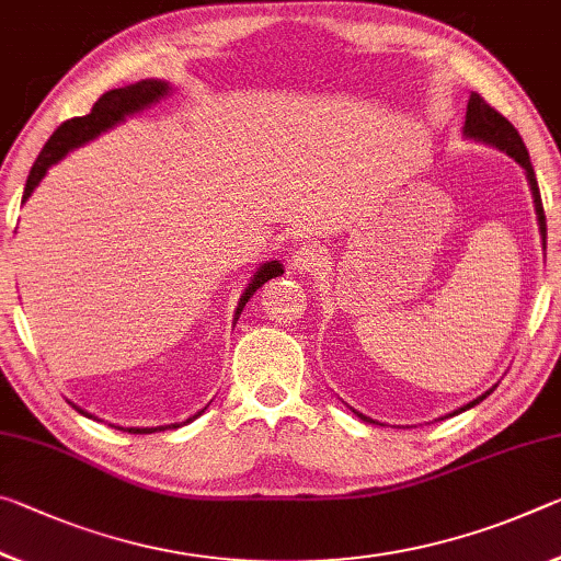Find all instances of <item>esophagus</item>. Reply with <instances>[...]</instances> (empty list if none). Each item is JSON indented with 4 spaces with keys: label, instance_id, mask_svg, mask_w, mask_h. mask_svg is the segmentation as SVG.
I'll return each instance as SVG.
<instances>
[{
    "label": "esophagus",
    "instance_id": "obj_1",
    "mask_svg": "<svg viewBox=\"0 0 561 561\" xmlns=\"http://www.w3.org/2000/svg\"><path fill=\"white\" fill-rule=\"evenodd\" d=\"M322 262H324V249L319 244H301L297 247V252L291 254V266L301 274L314 272Z\"/></svg>",
    "mask_w": 561,
    "mask_h": 561
}]
</instances>
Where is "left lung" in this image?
Segmentation results:
<instances>
[{"label": "left lung", "mask_w": 561, "mask_h": 561, "mask_svg": "<svg viewBox=\"0 0 561 561\" xmlns=\"http://www.w3.org/2000/svg\"><path fill=\"white\" fill-rule=\"evenodd\" d=\"M465 135H467V137H474V139H482V141H489V145L504 149L506 154L517 159V162L524 167V172H527V180H529V186H531V194H535V207H537V217H539V232H541V239H545V247H547V217H545V207H541V194H539V184H537L535 169H531L529 152H527V147H524L519 131L514 129L512 122L506 119L504 114L496 112L494 106L484 100V96H479L477 92H472V96H469V102H467ZM486 394H489V392H486ZM486 394L474 399V402L467 404L465 409L479 404ZM359 416H362V414H359ZM362 420H367V416H362ZM369 422H371V420H369Z\"/></svg>", "instance_id": "left-lung-1"}]
</instances>
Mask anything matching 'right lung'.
I'll list each match as a JSON object with an SVG mask.
<instances>
[{
	"label": "right lung",
	"instance_id": "right-lung-1",
	"mask_svg": "<svg viewBox=\"0 0 561 561\" xmlns=\"http://www.w3.org/2000/svg\"><path fill=\"white\" fill-rule=\"evenodd\" d=\"M167 89H169V84L157 82V79H145V82H137V84L124 87V89H112V92H104L100 100L94 102L92 112L84 114V117H75V119L61 122L55 135L47 139V145H44V149L37 157V162H34V167H32L30 176H26L22 202L30 199V194L34 192V186L42 182V176L47 174V169L51 164H57L59 159L69 152V149L82 147L84 141L100 137L102 131L114 127V124L122 122L124 117H127V114H135L139 110H145L147 104L162 100V96L167 94ZM282 272L284 270H282L279 262H266L262 270L254 274L252 284H249V287L244 289L242 299H239L237 319H239V314H242L247 301L252 299L254 291L260 289L264 282H270L274 277H282ZM75 409H77V412H82L79 407H75ZM202 412H204V409H202ZM82 414H87V412H82ZM199 414H194V416H199ZM194 416H192V420H194ZM172 426H180V424H172ZM154 430H167V426H154ZM154 430H137V426H131V430H127V432L129 434H152Z\"/></svg>",
	"mask_w": 561,
	"mask_h": 561
}]
</instances>
